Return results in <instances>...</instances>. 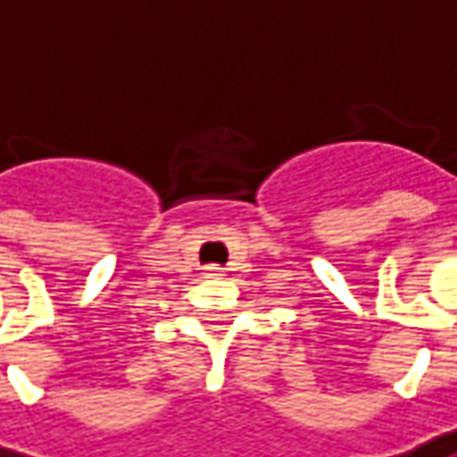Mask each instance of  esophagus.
<instances>
[{
  "label": "esophagus",
  "mask_w": 457,
  "mask_h": 457,
  "mask_svg": "<svg viewBox=\"0 0 457 457\" xmlns=\"http://www.w3.org/2000/svg\"><path fill=\"white\" fill-rule=\"evenodd\" d=\"M226 276V270L223 268H218V265H208L205 268V278H223Z\"/></svg>",
  "instance_id": "1"
}]
</instances>
